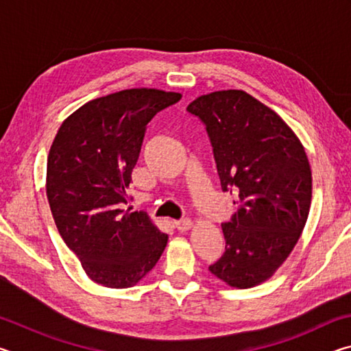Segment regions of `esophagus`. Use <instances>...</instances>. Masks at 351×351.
I'll list each match as a JSON object with an SVG mask.
<instances>
[{
    "label": "esophagus",
    "instance_id": "obj_1",
    "mask_svg": "<svg viewBox=\"0 0 351 351\" xmlns=\"http://www.w3.org/2000/svg\"><path fill=\"white\" fill-rule=\"evenodd\" d=\"M190 226H192V221H190L189 218H182V219H178V221H175V228L178 230H181V232H186V230H189Z\"/></svg>",
    "mask_w": 351,
    "mask_h": 351
}]
</instances>
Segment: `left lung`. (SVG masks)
Listing matches in <instances>:
<instances>
[{"mask_svg":"<svg viewBox=\"0 0 351 351\" xmlns=\"http://www.w3.org/2000/svg\"><path fill=\"white\" fill-rule=\"evenodd\" d=\"M209 136L223 192L237 212L223 223L224 254L209 266L230 287L269 278L293 251L311 204V169L283 119L240 90L201 96L187 106Z\"/></svg>","mask_w":351,"mask_h":351,"instance_id":"1","label":"left lung"}]
</instances>
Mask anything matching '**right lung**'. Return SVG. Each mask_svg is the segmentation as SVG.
I'll return each instance as SVG.
<instances>
[{"instance_id": "1", "label": "right lung", "mask_w": 351, "mask_h": 351, "mask_svg": "<svg viewBox=\"0 0 351 351\" xmlns=\"http://www.w3.org/2000/svg\"><path fill=\"white\" fill-rule=\"evenodd\" d=\"M180 93L119 91L80 106L62 123L47 156L46 193L57 229L88 277L108 288L138 283L169 235L144 212L122 210L147 125Z\"/></svg>"}]
</instances>
